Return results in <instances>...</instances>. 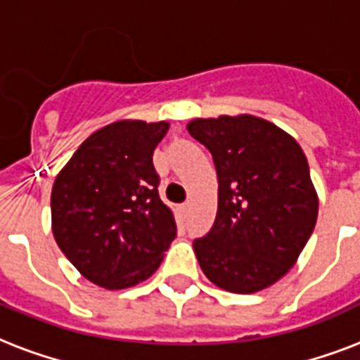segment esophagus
Masks as SVG:
<instances>
[{"label":"esophagus","mask_w":360,"mask_h":360,"mask_svg":"<svg viewBox=\"0 0 360 360\" xmlns=\"http://www.w3.org/2000/svg\"><path fill=\"white\" fill-rule=\"evenodd\" d=\"M179 209H181V213H183L186 217V214H188V211H191V203H188V202L183 203V205H181Z\"/></svg>","instance_id":"1"}]
</instances>
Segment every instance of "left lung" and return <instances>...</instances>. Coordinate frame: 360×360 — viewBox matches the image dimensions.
Segmentation results:
<instances>
[{
    "mask_svg": "<svg viewBox=\"0 0 360 360\" xmlns=\"http://www.w3.org/2000/svg\"><path fill=\"white\" fill-rule=\"evenodd\" d=\"M186 130L213 155L217 219L194 240L203 274L231 293H256L290 273L318 220L308 160L291 134L250 114L196 117Z\"/></svg>",
    "mask_w": 360,
    "mask_h": 360,
    "instance_id": "1",
    "label": "left lung"
}]
</instances>
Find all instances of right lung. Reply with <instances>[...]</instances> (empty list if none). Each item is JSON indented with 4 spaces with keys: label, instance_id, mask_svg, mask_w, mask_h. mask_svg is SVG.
<instances>
[{
    "label": "right lung",
    "instance_id": "1",
    "mask_svg": "<svg viewBox=\"0 0 360 360\" xmlns=\"http://www.w3.org/2000/svg\"><path fill=\"white\" fill-rule=\"evenodd\" d=\"M168 129V121H114L87 136L56 175L53 239L101 288L124 290L149 278L177 236L153 168V151Z\"/></svg>",
    "mask_w": 360,
    "mask_h": 360
}]
</instances>
